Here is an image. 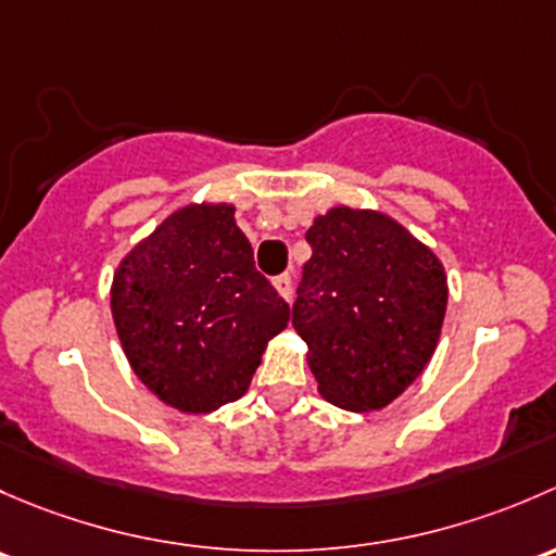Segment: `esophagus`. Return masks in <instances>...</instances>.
I'll return each mask as SVG.
<instances>
[{"instance_id":"esophagus-1","label":"esophagus","mask_w":556,"mask_h":556,"mask_svg":"<svg viewBox=\"0 0 556 556\" xmlns=\"http://www.w3.org/2000/svg\"><path fill=\"white\" fill-rule=\"evenodd\" d=\"M273 286H276V291L286 302H291V289H294V286H291V276H286L283 273V276L273 278Z\"/></svg>"}]
</instances>
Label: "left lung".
<instances>
[{"mask_svg":"<svg viewBox=\"0 0 556 556\" xmlns=\"http://www.w3.org/2000/svg\"><path fill=\"white\" fill-rule=\"evenodd\" d=\"M291 324L307 342L318 393L348 412H375L422 375L442 337L447 273L402 222L334 205L305 232Z\"/></svg>","mask_w":556,"mask_h":556,"instance_id":"8db88e82","label":"left lung"}]
</instances>
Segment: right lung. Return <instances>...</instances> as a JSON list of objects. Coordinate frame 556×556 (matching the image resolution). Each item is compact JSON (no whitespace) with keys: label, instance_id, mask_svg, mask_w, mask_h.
<instances>
[{"label":"right lung","instance_id":"obj_1","mask_svg":"<svg viewBox=\"0 0 556 556\" xmlns=\"http://www.w3.org/2000/svg\"><path fill=\"white\" fill-rule=\"evenodd\" d=\"M130 369L163 404L208 415L251 386L289 305L260 276L232 203H187L119 260L109 289Z\"/></svg>","mask_w":556,"mask_h":556}]
</instances>
